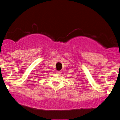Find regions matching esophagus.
Wrapping results in <instances>:
<instances>
[{
	"mask_svg": "<svg viewBox=\"0 0 120 120\" xmlns=\"http://www.w3.org/2000/svg\"><path fill=\"white\" fill-rule=\"evenodd\" d=\"M56 74H58V75H60L61 73V71H56Z\"/></svg>",
	"mask_w": 120,
	"mask_h": 120,
	"instance_id": "1",
	"label": "esophagus"
}]
</instances>
